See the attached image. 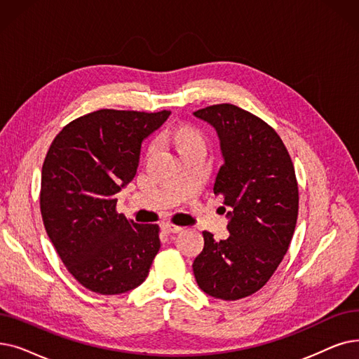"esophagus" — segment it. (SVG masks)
<instances>
[{
	"label": "esophagus",
	"mask_w": 359,
	"mask_h": 359,
	"mask_svg": "<svg viewBox=\"0 0 359 359\" xmlns=\"http://www.w3.org/2000/svg\"><path fill=\"white\" fill-rule=\"evenodd\" d=\"M163 229H164V231H167V233H179V231H182V230H183V227H180V226H175V224H171V223H165V224H163Z\"/></svg>",
	"instance_id": "34e87169"
}]
</instances>
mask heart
<instances>
[{"mask_svg":"<svg viewBox=\"0 0 359 359\" xmlns=\"http://www.w3.org/2000/svg\"><path fill=\"white\" fill-rule=\"evenodd\" d=\"M175 139H176V144L180 148V147H183L186 144H191L194 141H198L199 135L194 129H191V128L182 126V128H177L175 130Z\"/></svg>","mask_w":359,"mask_h":359,"instance_id":"obj_1","label":"heart"}]
</instances>
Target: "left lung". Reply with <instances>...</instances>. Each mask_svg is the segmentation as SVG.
I'll return each mask as SVG.
<instances>
[{
  "mask_svg": "<svg viewBox=\"0 0 359 359\" xmlns=\"http://www.w3.org/2000/svg\"><path fill=\"white\" fill-rule=\"evenodd\" d=\"M194 116L214 128L223 163L214 194L223 196L229 238L204 231V249L192 267L202 292L236 301L266 285L292 241L299 208L289 152L266 121L231 104L202 108Z\"/></svg>",
  "mask_w": 359,
  "mask_h": 359,
  "instance_id": "1",
  "label": "left lung"
}]
</instances>
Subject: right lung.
Returning a JSON list of instances; mask_svg holds the SVG:
<instances>
[{"label": "right lung", "instance_id": "add662e5", "mask_svg": "<svg viewBox=\"0 0 359 359\" xmlns=\"http://www.w3.org/2000/svg\"><path fill=\"white\" fill-rule=\"evenodd\" d=\"M171 111L98 110L69 123L53 141L41 176L46 235L73 277L101 294L145 282L160 251L157 224L117 214V194L133 180L142 142Z\"/></svg>", "mask_w": 359, "mask_h": 359}]
</instances>
